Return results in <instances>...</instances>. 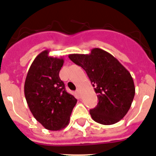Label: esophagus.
<instances>
[{"instance_id":"obj_1","label":"esophagus","mask_w":156,"mask_h":156,"mask_svg":"<svg viewBox=\"0 0 156 156\" xmlns=\"http://www.w3.org/2000/svg\"><path fill=\"white\" fill-rule=\"evenodd\" d=\"M76 93H77V94H78V96H80V95H81V90H80V89H77V90H76Z\"/></svg>"}]
</instances>
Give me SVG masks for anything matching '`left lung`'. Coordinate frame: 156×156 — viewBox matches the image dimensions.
<instances>
[{"label":"left lung","mask_w":156,"mask_h":156,"mask_svg":"<svg viewBox=\"0 0 156 156\" xmlns=\"http://www.w3.org/2000/svg\"><path fill=\"white\" fill-rule=\"evenodd\" d=\"M69 58L84 69L98 94V105L90 110L93 120L105 125L120 121L129 110L135 96L134 82L129 70L100 48H94L88 55L71 54Z\"/></svg>","instance_id":"8db88e82"}]
</instances>
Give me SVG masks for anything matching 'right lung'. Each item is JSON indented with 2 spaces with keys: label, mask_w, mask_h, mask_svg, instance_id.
<instances>
[{
  "label": "right lung",
  "mask_w": 156,
  "mask_h": 156,
  "mask_svg": "<svg viewBox=\"0 0 156 156\" xmlns=\"http://www.w3.org/2000/svg\"><path fill=\"white\" fill-rule=\"evenodd\" d=\"M48 54V50L42 51L31 63L24 83V95L36 120L46 129L59 131L69 124L77 99L66 92L58 75L63 58Z\"/></svg>",
  "instance_id": "right-lung-1"
}]
</instances>
